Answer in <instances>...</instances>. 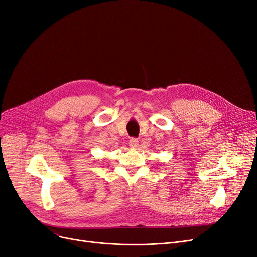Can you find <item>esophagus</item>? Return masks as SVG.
Instances as JSON below:
<instances>
[{"mask_svg": "<svg viewBox=\"0 0 257 257\" xmlns=\"http://www.w3.org/2000/svg\"><path fill=\"white\" fill-rule=\"evenodd\" d=\"M129 146H130L131 148H133V149H136V148H138V146H139V141H138L137 139H134V138L130 139V141H129Z\"/></svg>", "mask_w": 257, "mask_h": 257, "instance_id": "esophagus-1", "label": "esophagus"}]
</instances>
